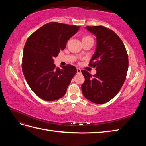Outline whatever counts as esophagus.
I'll list each match as a JSON object with an SVG mask.
<instances>
[{
	"label": "esophagus",
	"instance_id": "esophagus-1",
	"mask_svg": "<svg viewBox=\"0 0 146 146\" xmlns=\"http://www.w3.org/2000/svg\"><path fill=\"white\" fill-rule=\"evenodd\" d=\"M77 74H80L81 73V69L80 68H77Z\"/></svg>",
	"mask_w": 146,
	"mask_h": 146
}]
</instances>
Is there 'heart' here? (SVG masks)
I'll list each match as a JSON object with an SVG mask.
<instances>
[{"mask_svg":"<svg viewBox=\"0 0 146 146\" xmlns=\"http://www.w3.org/2000/svg\"><path fill=\"white\" fill-rule=\"evenodd\" d=\"M92 39V38L91 36H84L82 40H83V39Z\"/></svg>","mask_w":146,"mask_h":146,"instance_id":"1","label":"heart"}]
</instances>
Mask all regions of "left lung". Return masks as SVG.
Wrapping results in <instances>:
<instances>
[{
  "mask_svg": "<svg viewBox=\"0 0 146 146\" xmlns=\"http://www.w3.org/2000/svg\"><path fill=\"white\" fill-rule=\"evenodd\" d=\"M96 36V52L90 66L96 68L94 76L82 70L85 82L82 85L83 96L91 102L102 104L112 99L124 83L129 67L127 52L117 35L104 26H86Z\"/></svg>",
  "mask_w": 146,
  "mask_h": 146,
  "instance_id": "obj_1",
  "label": "left lung"
}]
</instances>
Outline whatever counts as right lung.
I'll list each match as a JSON object with an SVG mask.
<instances>
[{
  "instance_id": "right-lung-1",
  "label": "right lung",
  "mask_w": 146,
  "mask_h": 146,
  "mask_svg": "<svg viewBox=\"0 0 146 146\" xmlns=\"http://www.w3.org/2000/svg\"><path fill=\"white\" fill-rule=\"evenodd\" d=\"M79 28L52 22L42 26L27 39L22 69L29 86L39 98L53 101L66 94L77 69L70 64L61 69L56 68L53 58L64 49L68 41Z\"/></svg>"
}]
</instances>
